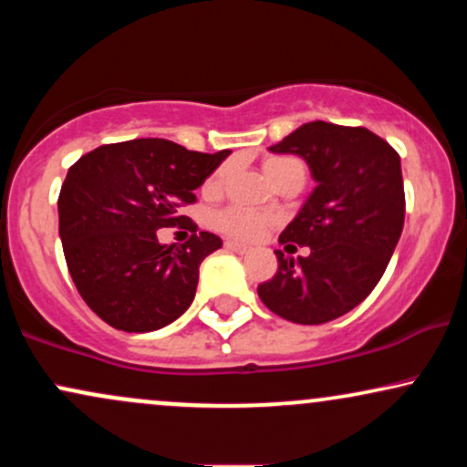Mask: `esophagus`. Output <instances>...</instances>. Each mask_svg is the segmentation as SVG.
<instances>
[{
    "instance_id": "obj_1",
    "label": "esophagus",
    "mask_w": 467,
    "mask_h": 467,
    "mask_svg": "<svg viewBox=\"0 0 467 467\" xmlns=\"http://www.w3.org/2000/svg\"><path fill=\"white\" fill-rule=\"evenodd\" d=\"M226 248L233 250V252H239V254H245V252H250V245L239 244V241H233V239L226 241Z\"/></svg>"
}]
</instances>
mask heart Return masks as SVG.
Masks as SVG:
<instances>
[{
  "mask_svg": "<svg viewBox=\"0 0 467 467\" xmlns=\"http://www.w3.org/2000/svg\"><path fill=\"white\" fill-rule=\"evenodd\" d=\"M289 164H301L294 158H283V155H275V158H267L264 162V171L267 178L276 175L278 171L285 169ZM228 178V166H219L217 171H213L208 175V180L203 182V192L208 195H215V192L222 191L223 182ZM272 223V217L265 215V213L252 211V208L244 206H230L226 211L217 213L215 215V226L222 230V233L230 234V237L237 239H256L264 230Z\"/></svg>",
  "mask_w": 467,
  "mask_h": 467,
  "instance_id": "heart-1",
  "label": "heart"
}]
</instances>
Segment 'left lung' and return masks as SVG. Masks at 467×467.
<instances>
[{
	"instance_id": "1",
	"label": "left lung",
	"mask_w": 467,
	"mask_h": 467,
	"mask_svg": "<svg viewBox=\"0 0 467 467\" xmlns=\"http://www.w3.org/2000/svg\"><path fill=\"white\" fill-rule=\"evenodd\" d=\"M301 155L316 189L278 241V270L261 283L270 312L298 325H323L358 307L387 270L404 228V182L400 155L364 127L314 120L270 147Z\"/></svg>"
}]
</instances>
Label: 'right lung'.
<instances>
[{"instance_id": "right-lung-1", "label": "right lung", "mask_w": 467, "mask_h": 467, "mask_svg": "<svg viewBox=\"0 0 467 467\" xmlns=\"http://www.w3.org/2000/svg\"><path fill=\"white\" fill-rule=\"evenodd\" d=\"M230 155L197 153L162 138L103 144L69 166L58 195V234L74 285L114 329L147 334L180 318L195 298L200 265L222 248L180 208ZM185 223L182 224L181 222ZM193 234L162 246L157 230Z\"/></svg>"}]
</instances>
